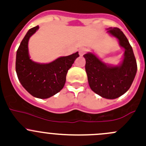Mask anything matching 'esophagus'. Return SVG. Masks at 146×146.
<instances>
[{"label": "esophagus", "instance_id": "34e87169", "mask_svg": "<svg viewBox=\"0 0 146 146\" xmlns=\"http://www.w3.org/2000/svg\"><path fill=\"white\" fill-rule=\"evenodd\" d=\"M86 51H87L86 48H80V49H79V55H80V56L84 55V54L86 53Z\"/></svg>", "mask_w": 146, "mask_h": 146}]
</instances>
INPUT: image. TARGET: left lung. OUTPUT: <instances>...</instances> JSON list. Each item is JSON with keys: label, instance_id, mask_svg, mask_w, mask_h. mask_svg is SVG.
Listing matches in <instances>:
<instances>
[{"label": "left lung", "instance_id": "1", "mask_svg": "<svg viewBox=\"0 0 146 146\" xmlns=\"http://www.w3.org/2000/svg\"><path fill=\"white\" fill-rule=\"evenodd\" d=\"M107 32L119 40L124 48L122 62L119 66H111L101 61L92 53L83 56L85 70L91 90L106 99H116L130 88L137 71L136 60L131 46L120 29L110 27Z\"/></svg>", "mask_w": 146, "mask_h": 146}]
</instances>
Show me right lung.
<instances>
[{
	"label": "right lung",
	"instance_id": "right-lung-1",
	"mask_svg": "<svg viewBox=\"0 0 146 146\" xmlns=\"http://www.w3.org/2000/svg\"><path fill=\"white\" fill-rule=\"evenodd\" d=\"M38 29L39 26L31 28L23 38L16 54L15 69L20 83L30 95L46 99L63 89L68 70L79 54L59 57L48 64L34 62L29 58L28 42Z\"/></svg>",
	"mask_w": 146,
	"mask_h": 146
}]
</instances>
